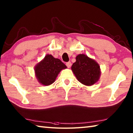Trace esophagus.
<instances>
[{
	"label": "esophagus",
	"instance_id": "34e87169",
	"mask_svg": "<svg viewBox=\"0 0 133 133\" xmlns=\"http://www.w3.org/2000/svg\"><path fill=\"white\" fill-rule=\"evenodd\" d=\"M66 65L67 66V67H68V68H70V67L71 66V63L70 62H67L66 63Z\"/></svg>",
	"mask_w": 133,
	"mask_h": 133
}]
</instances>
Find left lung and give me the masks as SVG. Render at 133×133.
Returning a JSON list of instances; mask_svg holds the SVG:
<instances>
[{
  "mask_svg": "<svg viewBox=\"0 0 133 133\" xmlns=\"http://www.w3.org/2000/svg\"><path fill=\"white\" fill-rule=\"evenodd\" d=\"M71 70L78 81L87 86L95 84L101 75L99 64L84 54H79L76 57V62L72 64Z\"/></svg>",
  "mask_w": 133,
  "mask_h": 133,
  "instance_id": "left-lung-1",
  "label": "left lung"
}]
</instances>
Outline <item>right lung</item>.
I'll use <instances>...</instances> for the list:
<instances>
[{
  "label": "right lung",
  "instance_id": "obj_1",
  "mask_svg": "<svg viewBox=\"0 0 133 133\" xmlns=\"http://www.w3.org/2000/svg\"><path fill=\"white\" fill-rule=\"evenodd\" d=\"M66 68L67 66L60 59L47 54L35 66V72L39 82L43 85L49 86L54 82L59 72Z\"/></svg>",
  "mask_w": 133,
  "mask_h": 133
}]
</instances>
